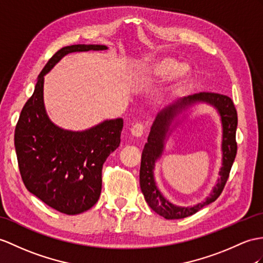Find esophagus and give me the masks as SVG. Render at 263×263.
<instances>
[{"mask_svg":"<svg viewBox=\"0 0 263 263\" xmlns=\"http://www.w3.org/2000/svg\"><path fill=\"white\" fill-rule=\"evenodd\" d=\"M144 125L143 124H135L130 128V133L134 137H140L144 134Z\"/></svg>","mask_w":263,"mask_h":263,"instance_id":"esophagus-1","label":"esophagus"}]
</instances>
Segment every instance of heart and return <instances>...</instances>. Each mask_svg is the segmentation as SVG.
Wrapping results in <instances>:
<instances>
[{
    "instance_id": "b5f03b06",
    "label": "heart",
    "mask_w": 263,
    "mask_h": 263,
    "mask_svg": "<svg viewBox=\"0 0 263 263\" xmlns=\"http://www.w3.org/2000/svg\"><path fill=\"white\" fill-rule=\"evenodd\" d=\"M136 73L139 78L148 81L166 80L173 77L174 79L173 87L177 89L189 80L191 70L187 66H182V63L175 58L164 55L143 63L137 69Z\"/></svg>"
}]
</instances>
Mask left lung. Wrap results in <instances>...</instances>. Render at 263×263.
Instances as JSON below:
<instances>
[{
	"instance_id": "left-lung-1",
	"label": "left lung",
	"mask_w": 263,
	"mask_h": 263,
	"mask_svg": "<svg viewBox=\"0 0 263 263\" xmlns=\"http://www.w3.org/2000/svg\"><path fill=\"white\" fill-rule=\"evenodd\" d=\"M196 102H206L213 105L219 112L222 121V167L220 169V178L209 198L201 203L193 207H177L164 198L158 190L153 178L155 163L160 158L163 151L164 140L170 133V126L178 114H180L192 104ZM238 126V114L231 98L226 95L216 92H200L187 96V97L177 100L176 104L165 108L159 112L152 125L147 143L142 153V162L139 171V184L147 204L157 214L167 220L184 219L196 213L210 203L214 202L222 193L229 178L230 171L236 155L235 132Z\"/></svg>"
}]
</instances>
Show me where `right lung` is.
<instances>
[{
  "label": "right lung",
  "instance_id": "1",
  "mask_svg": "<svg viewBox=\"0 0 263 263\" xmlns=\"http://www.w3.org/2000/svg\"><path fill=\"white\" fill-rule=\"evenodd\" d=\"M106 49L101 44H73L57 51L37 77L15 127L14 146L25 187L68 215L85 212L97 203L102 165L120 144L124 120H105L83 132L58 127L44 107V76L68 53Z\"/></svg>",
  "mask_w": 263,
  "mask_h": 263
}]
</instances>
